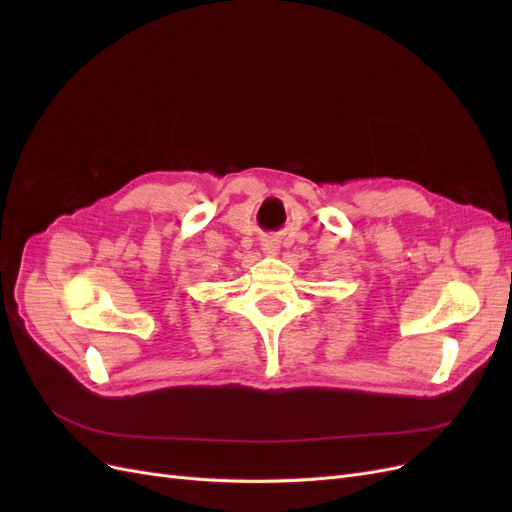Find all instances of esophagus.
Instances as JSON below:
<instances>
[{
    "instance_id": "34e87169",
    "label": "esophagus",
    "mask_w": 512,
    "mask_h": 512,
    "mask_svg": "<svg viewBox=\"0 0 512 512\" xmlns=\"http://www.w3.org/2000/svg\"><path fill=\"white\" fill-rule=\"evenodd\" d=\"M262 250H265L267 254H275L277 252V241L275 239H265V241H262Z\"/></svg>"
}]
</instances>
